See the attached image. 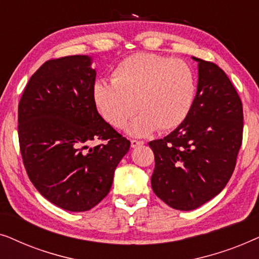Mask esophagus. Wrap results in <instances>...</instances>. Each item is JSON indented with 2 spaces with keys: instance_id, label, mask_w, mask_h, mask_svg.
I'll return each instance as SVG.
<instances>
[{
  "instance_id": "esophagus-1",
  "label": "esophagus",
  "mask_w": 259,
  "mask_h": 259,
  "mask_svg": "<svg viewBox=\"0 0 259 259\" xmlns=\"http://www.w3.org/2000/svg\"><path fill=\"white\" fill-rule=\"evenodd\" d=\"M141 145H144V141H139V140H131V147L136 148L139 147Z\"/></svg>"
}]
</instances>
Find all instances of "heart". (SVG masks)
Here are the masks:
<instances>
[{
  "mask_svg": "<svg viewBox=\"0 0 259 259\" xmlns=\"http://www.w3.org/2000/svg\"><path fill=\"white\" fill-rule=\"evenodd\" d=\"M197 83L186 62L151 53L123 59L112 74V82L94 84L98 111L109 125L127 126L133 137H146L155 130L169 131L182 125L192 108Z\"/></svg>",
  "mask_w": 259,
  "mask_h": 259,
  "instance_id": "obj_1",
  "label": "heart"
}]
</instances>
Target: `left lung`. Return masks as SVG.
Wrapping results in <instances>:
<instances>
[{"label":"left lung","mask_w":259,"mask_h":259,"mask_svg":"<svg viewBox=\"0 0 259 259\" xmlns=\"http://www.w3.org/2000/svg\"><path fill=\"white\" fill-rule=\"evenodd\" d=\"M192 59L198 84L190 114L164 139L148 143L155 160L152 190L180 211L194 210L222 192L243 138L242 101L228 75L214 63Z\"/></svg>","instance_id":"obj_1"}]
</instances>
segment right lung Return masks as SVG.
<instances>
[{"label":"right lung","mask_w":259,"mask_h":259,"mask_svg":"<svg viewBox=\"0 0 259 259\" xmlns=\"http://www.w3.org/2000/svg\"><path fill=\"white\" fill-rule=\"evenodd\" d=\"M88 55L49 60L38 68L19 104L23 164L36 190L56 206L91 210L107 196L131 143L98 113L97 70ZM106 144L91 148V141Z\"/></svg>","instance_id":"1"}]
</instances>
